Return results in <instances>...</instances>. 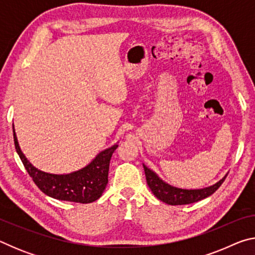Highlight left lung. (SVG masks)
Instances as JSON below:
<instances>
[{
  "mask_svg": "<svg viewBox=\"0 0 255 255\" xmlns=\"http://www.w3.org/2000/svg\"><path fill=\"white\" fill-rule=\"evenodd\" d=\"M143 166L145 171L146 181H147L148 187L150 190H152L154 196L161 201L172 206L189 205V204H193V202L205 199V198L213 195L216 190L221 187L222 183L224 182V180H225L227 176L225 175L221 181H218L217 183H215L214 185H210L208 188L197 189V190H185V189L172 187V185L165 183L163 180L158 178L155 172L149 170L147 166L144 165V164Z\"/></svg>",
  "mask_w": 255,
  "mask_h": 255,
  "instance_id": "obj_1",
  "label": "left lung"
}]
</instances>
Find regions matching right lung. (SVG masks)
Masks as SVG:
<instances>
[{
	"mask_svg": "<svg viewBox=\"0 0 255 255\" xmlns=\"http://www.w3.org/2000/svg\"><path fill=\"white\" fill-rule=\"evenodd\" d=\"M13 138L16 153L19 154L25 170L45 195L54 199L80 204H90L102 196L108 183L110 159L118 147L117 144L98 154L97 157L83 169L72 172L70 174H50L36 169L25 158L16 139L14 127Z\"/></svg>",
	"mask_w": 255,
	"mask_h": 255,
	"instance_id": "obj_1",
	"label": "right lung"
}]
</instances>
